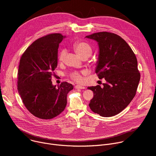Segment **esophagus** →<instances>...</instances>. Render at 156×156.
<instances>
[{"label":"esophagus","instance_id":"1","mask_svg":"<svg viewBox=\"0 0 156 156\" xmlns=\"http://www.w3.org/2000/svg\"><path fill=\"white\" fill-rule=\"evenodd\" d=\"M76 89H85V87L83 86H81V85H76L75 87Z\"/></svg>","mask_w":156,"mask_h":156}]
</instances>
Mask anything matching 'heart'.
<instances>
[{
    "instance_id": "heart-1",
    "label": "heart",
    "mask_w": 156,
    "mask_h": 156,
    "mask_svg": "<svg viewBox=\"0 0 156 156\" xmlns=\"http://www.w3.org/2000/svg\"><path fill=\"white\" fill-rule=\"evenodd\" d=\"M74 48L76 51V52L81 57H89L91 55L92 53V50L91 47L90 46L89 44H88L86 42H78L74 44ZM67 51L66 49L63 48L62 50L60 52L59 54V61L60 62H62L65 58V56L66 55ZM71 78L76 81V82H81L83 80V78L80 75V73L78 72H74L70 75Z\"/></svg>"
}]
</instances>
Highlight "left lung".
<instances>
[{
	"instance_id": "obj_1",
	"label": "left lung",
	"mask_w": 156,
	"mask_h": 156,
	"mask_svg": "<svg viewBox=\"0 0 156 156\" xmlns=\"http://www.w3.org/2000/svg\"><path fill=\"white\" fill-rule=\"evenodd\" d=\"M85 38L98 43L95 73L99 79L106 81L103 87H88L94 92L89 107L101 116H115L127 107L136 94L140 79L136 57L126 41L112 33H95Z\"/></svg>"
}]
</instances>
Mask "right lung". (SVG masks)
<instances>
[{"mask_svg": "<svg viewBox=\"0 0 156 156\" xmlns=\"http://www.w3.org/2000/svg\"><path fill=\"white\" fill-rule=\"evenodd\" d=\"M64 36L49 34L33 42L22 55L18 73V90L24 105L35 116L49 119L58 116L67 104L72 84L53 85L58 48Z\"/></svg>", "mask_w": 156, "mask_h": 156, "instance_id": "right-lung-1", "label": "right lung"}]
</instances>
